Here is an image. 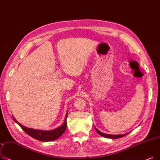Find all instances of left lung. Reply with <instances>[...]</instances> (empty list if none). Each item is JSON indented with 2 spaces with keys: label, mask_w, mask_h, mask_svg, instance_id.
I'll list each match as a JSON object with an SVG mask.
<instances>
[{
  "label": "left lung",
  "mask_w": 160,
  "mask_h": 160,
  "mask_svg": "<svg viewBox=\"0 0 160 160\" xmlns=\"http://www.w3.org/2000/svg\"><path fill=\"white\" fill-rule=\"evenodd\" d=\"M96 131L100 135H101L102 137H105V138H113V139H116V138H121V137H123L124 136H126V135H128V133H127L126 134H122V135H110V134H106V133H102V132L100 131L99 130L97 129L95 126H94Z\"/></svg>",
  "instance_id": "8db88e82"
}]
</instances>
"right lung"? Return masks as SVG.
Masks as SVG:
<instances>
[{
  "instance_id": "obj_1",
  "label": "right lung",
  "mask_w": 160,
  "mask_h": 160,
  "mask_svg": "<svg viewBox=\"0 0 160 160\" xmlns=\"http://www.w3.org/2000/svg\"><path fill=\"white\" fill-rule=\"evenodd\" d=\"M68 116V113L67 112L65 119L63 122V123L61 125L59 128L54 129L50 131H45V130H40V129H35L32 128H27L23 125L19 123L14 117L13 116V120L16 123H17L19 126L22 128V129L27 134H28L31 137L35 138L37 140L40 141H53L58 139V138L61 137L63 134L64 132L66 130L67 128V118Z\"/></svg>"
}]
</instances>
